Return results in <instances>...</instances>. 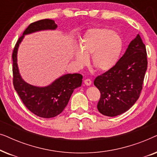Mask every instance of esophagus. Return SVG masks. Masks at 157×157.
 <instances>
[{
  "mask_svg": "<svg viewBox=\"0 0 157 157\" xmlns=\"http://www.w3.org/2000/svg\"><path fill=\"white\" fill-rule=\"evenodd\" d=\"M84 83H85V85H86V86H90L91 84V81L89 78L86 79V80H84Z\"/></svg>",
  "mask_w": 157,
  "mask_h": 157,
  "instance_id": "1",
  "label": "esophagus"
}]
</instances>
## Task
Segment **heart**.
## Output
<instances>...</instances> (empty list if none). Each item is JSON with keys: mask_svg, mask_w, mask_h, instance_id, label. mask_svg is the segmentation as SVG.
I'll use <instances>...</instances> for the list:
<instances>
[{"mask_svg": "<svg viewBox=\"0 0 157 157\" xmlns=\"http://www.w3.org/2000/svg\"><path fill=\"white\" fill-rule=\"evenodd\" d=\"M80 48L75 49V59L84 65L87 56L91 55V66L100 72H106L115 66L123 48L121 36L106 28L87 30L80 41Z\"/></svg>", "mask_w": 157, "mask_h": 157, "instance_id": "obj_1", "label": "heart"}]
</instances>
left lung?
Returning a JSON list of instances; mask_svg holds the SVG:
<instances>
[{
  "label": "left lung",
  "instance_id": "8db88e82",
  "mask_svg": "<svg viewBox=\"0 0 157 157\" xmlns=\"http://www.w3.org/2000/svg\"><path fill=\"white\" fill-rule=\"evenodd\" d=\"M147 51L140 36L132 40L115 66L95 78L100 91L98 111L116 117L128 111L140 96L147 69Z\"/></svg>",
  "mask_w": 157,
  "mask_h": 157
}]
</instances>
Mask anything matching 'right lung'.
I'll return each mask as SVG.
<instances>
[{
    "instance_id": "1",
    "label": "right lung",
    "mask_w": 157,
    "mask_h": 157,
    "mask_svg": "<svg viewBox=\"0 0 157 157\" xmlns=\"http://www.w3.org/2000/svg\"><path fill=\"white\" fill-rule=\"evenodd\" d=\"M57 25L51 19H44L30 24L17 41L13 52V86L27 109L42 118H53L61 113L67 106L74 89L80 87L83 76L79 74H67L56 79L50 85L38 87L25 82L21 78L17 63L19 44L25 35L44 30H55Z\"/></svg>"
}]
</instances>
